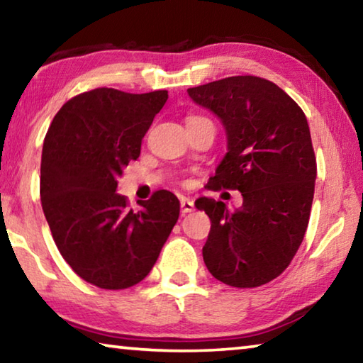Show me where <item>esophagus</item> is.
<instances>
[{"label":"esophagus","mask_w":363,"mask_h":363,"mask_svg":"<svg viewBox=\"0 0 363 363\" xmlns=\"http://www.w3.org/2000/svg\"><path fill=\"white\" fill-rule=\"evenodd\" d=\"M194 201L187 199V196H181V211L186 214V213H192L194 211Z\"/></svg>","instance_id":"esophagus-1"}]
</instances>
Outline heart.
I'll return each instance as SVG.
<instances>
[{
  "label": "heart",
  "instance_id": "1",
  "mask_svg": "<svg viewBox=\"0 0 363 363\" xmlns=\"http://www.w3.org/2000/svg\"><path fill=\"white\" fill-rule=\"evenodd\" d=\"M200 118H203V116H189L187 123H189V121H194V120H200Z\"/></svg>",
  "mask_w": 363,
  "mask_h": 363
}]
</instances>
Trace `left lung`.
Returning a JSON list of instances; mask_svg holds the SVG:
<instances>
[{"instance_id": "obj_1", "label": "left lung", "mask_w": 363, "mask_h": 363, "mask_svg": "<svg viewBox=\"0 0 363 363\" xmlns=\"http://www.w3.org/2000/svg\"><path fill=\"white\" fill-rule=\"evenodd\" d=\"M225 128L227 153L208 189L240 190L243 205L195 201L211 220L203 261L214 279L255 288L284 272L309 224L317 162L301 107L277 84L253 75L187 89Z\"/></svg>"}]
</instances>
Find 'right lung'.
Listing matches in <instances>:
<instances>
[{"label": "right lung", "mask_w": 363, "mask_h": 363, "mask_svg": "<svg viewBox=\"0 0 363 363\" xmlns=\"http://www.w3.org/2000/svg\"><path fill=\"white\" fill-rule=\"evenodd\" d=\"M167 99L164 89H91L65 102L46 133L40 196L49 229L73 272L104 290L144 280L179 218L168 190L138 201V211L116 192Z\"/></svg>", "instance_id": "1"}]
</instances>
